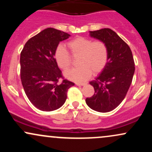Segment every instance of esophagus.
Segmentation results:
<instances>
[{
	"mask_svg": "<svg viewBox=\"0 0 152 152\" xmlns=\"http://www.w3.org/2000/svg\"><path fill=\"white\" fill-rule=\"evenodd\" d=\"M76 84L77 85V86H84V85H86V83H76Z\"/></svg>",
	"mask_w": 152,
	"mask_h": 152,
	"instance_id": "obj_1",
	"label": "esophagus"
}]
</instances>
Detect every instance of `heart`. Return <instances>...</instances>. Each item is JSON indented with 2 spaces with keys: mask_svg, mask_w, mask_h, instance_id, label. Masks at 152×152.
Instances as JSON below:
<instances>
[{
  "mask_svg": "<svg viewBox=\"0 0 152 152\" xmlns=\"http://www.w3.org/2000/svg\"><path fill=\"white\" fill-rule=\"evenodd\" d=\"M70 53L77 58L78 67L66 71L64 75L72 81L82 82L88 79L92 73L96 74L104 69L108 60V49L102 41H92L84 37H78L67 43ZM54 58L59 68L66 70L70 67L71 58L68 50L60 44L54 52Z\"/></svg>",
  "mask_w": 152,
  "mask_h": 152,
  "instance_id": "b5f03b06",
  "label": "heart"
}]
</instances>
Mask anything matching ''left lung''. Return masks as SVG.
<instances>
[{"mask_svg":"<svg viewBox=\"0 0 152 152\" xmlns=\"http://www.w3.org/2000/svg\"><path fill=\"white\" fill-rule=\"evenodd\" d=\"M89 33L91 37L105 43L108 60L102 73L90 82L95 93L86 99V103L94 111L109 112L121 104L129 88L135 71L133 55L129 46L111 29Z\"/></svg>","mask_w":152,"mask_h":152,"instance_id":"8db88e82","label":"left lung"}]
</instances>
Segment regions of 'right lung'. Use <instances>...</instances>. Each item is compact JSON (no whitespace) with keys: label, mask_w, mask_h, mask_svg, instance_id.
<instances>
[{"label":"right lung","mask_w":152,"mask_h":152,"mask_svg":"<svg viewBox=\"0 0 152 152\" xmlns=\"http://www.w3.org/2000/svg\"><path fill=\"white\" fill-rule=\"evenodd\" d=\"M71 36L67 33L48 28L32 37L20 53V79L25 93L33 105L51 111L64 105L68 89L74 85L64 79L54 58L59 43ZM63 78L62 81L59 80Z\"/></svg>","instance_id":"obj_1"}]
</instances>
